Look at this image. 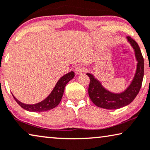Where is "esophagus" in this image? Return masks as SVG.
I'll return each mask as SVG.
<instances>
[{"label": "esophagus", "instance_id": "esophagus-1", "mask_svg": "<svg viewBox=\"0 0 150 150\" xmlns=\"http://www.w3.org/2000/svg\"><path fill=\"white\" fill-rule=\"evenodd\" d=\"M85 71H86V69L84 66H78L75 70V73L76 74L79 75V74H81L82 73L84 72Z\"/></svg>", "mask_w": 150, "mask_h": 150}]
</instances>
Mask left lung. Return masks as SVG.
Listing matches in <instances>:
<instances>
[{"instance_id": "1", "label": "left lung", "mask_w": 150, "mask_h": 150, "mask_svg": "<svg viewBox=\"0 0 150 150\" xmlns=\"http://www.w3.org/2000/svg\"><path fill=\"white\" fill-rule=\"evenodd\" d=\"M127 40L134 51L137 66L135 74L127 89L120 93H114L105 89L93 74L87 73L90 79L88 95L91 100L97 107L107 110H116L129 105L139 92L144 75V60L137 43L130 36Z\"/></svg>"}]
</instances>
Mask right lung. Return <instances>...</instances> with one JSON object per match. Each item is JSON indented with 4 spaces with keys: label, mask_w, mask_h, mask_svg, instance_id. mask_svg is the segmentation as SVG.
<instances>
[{
    "label": "right lung",
    "mask_w": 150,
    "mask_h": 150,
    "mask_svg": "<svg viewBox=\"0 0 150 150\" xmlns=\"http://www.w3.org/2000/svg\"><path fill=\"white\" fill-rule=\"evenodd\" d=\"M74 77V72L72 71L63 76L58 80L55 87H54L49 96L44 100L39 102L38 103L32 104V105L23 103L17 100L13 95L12 94V95L17 103L21 108L27 110V111L34 112H42L48 111V110L53 109V108L57 107L59 105L61 100H62L63 94H64L65 86H66L67 83L72 79Z\"/></svg>",
    "instance_id": "obj_1"
}]
</instances>
